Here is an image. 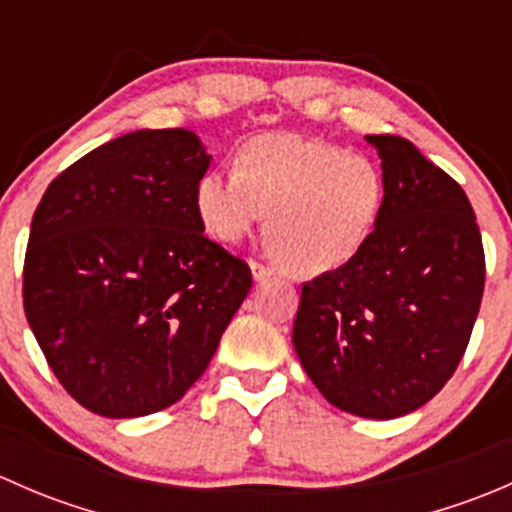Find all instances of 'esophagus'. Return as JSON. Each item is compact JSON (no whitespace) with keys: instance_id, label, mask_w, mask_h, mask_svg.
Returning a JSON list of instances; mask_svg holds the SVG:
<instances>
[{"instance_id":"1","label":"esophagus","mask_w":512,"mask_h":512,"mask_svg":"<svg viewBox=\"0 0 512 512\" xmlns=\"http://www.w3.org/2000/svg\"><path fill=\"white\" fill-rule=\"evenodd\" d=\"M250 270H252V277H255V282H265L275 275V267L265 265V262L260 260H250Z\"/></svg>"}]
</instances>
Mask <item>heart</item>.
Instances as JSON below:
<instances>
[{
  "mask_svg": "<svg viewBox=\"0 0 512 512\" xmlns=\"http://www.w3.org/2000/svg\"><path fill=\"white\" fill-rule=\"evenodd\" d=\"M384 200L374 160L297 133L250 138L235 170L213 168L195 185V210L210 235L240 242L270 213L267 242L299 275L349 265L374 235Z\"/></svg>",
  "mask_w": 512,
  "mask_h": 512,
  "instance_id": "1",
  "label": "heart"
}]
</instances>
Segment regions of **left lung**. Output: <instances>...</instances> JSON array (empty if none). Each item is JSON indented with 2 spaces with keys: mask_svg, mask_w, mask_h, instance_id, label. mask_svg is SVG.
Wrapping results in <instances>:
<instances>
[{
  "mask_svg": "<svg viewBox=\"0 0 512 512\" xmlns=\"http://www.w3.org/2000/svg\"><path fill=\"white\" fill-rule=\"evenodd\" d=\"M381 158L379 225L349 265L302 285L292 342L324 399L399 418L446 386L485 285L476 213L461 185L401 136H366Z\"/></svg>",
  "mask_w": 512,
  "mask_h": 512,
  "instance_id": "left-lung-1",
  "label": "left lung"
}]
</instances>
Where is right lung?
Masks as SVG:
<instances>
[{
    "mask_svg": "<svg viewBox=\"0 0 512 512\" xmlns=\"http://www.w3.org/2000/svg\"><path fill=\"white\" fill-rule=\"evenodd\" d=\"M193 131H133L46 188L24 257V312L84 409L156 414L203 376L252 287L245 260L203 235Z\"/></svg>",
    "mask_w": 512,
    "mask_h": 512,
    "instance_id": "1",
    "label": "right lung"
}]
</instances>
